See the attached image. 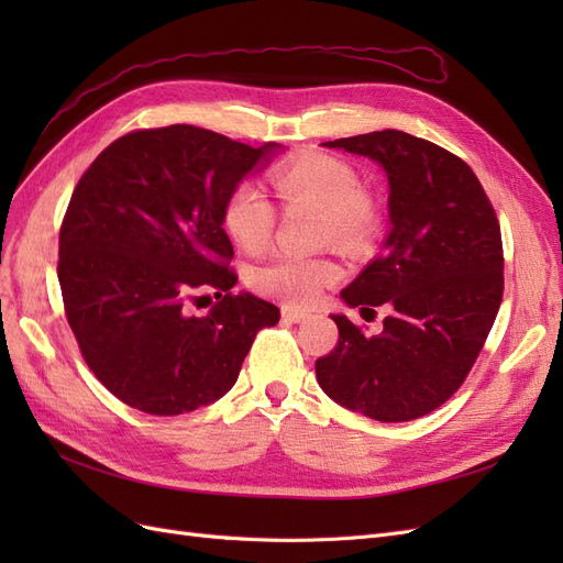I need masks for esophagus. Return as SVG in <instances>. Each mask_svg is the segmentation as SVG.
Segmentation results:
<instances>
[{"instance_id":"esophagus-1","label":"esophagus","mask_w":563,"mask_h":563,"mask_svg":"<svg viewBox=\"0 0 563 563\" xmlns=\"http://www.w3.org/2000/svg\"><path fill=\"white\" fill-rule=\"evenodd\" d=\"M308 317H310V312L298 310V308H291V305H284V308H282V319H284V321L298 323V321H305Z\"/></svg>"}]
</instances>
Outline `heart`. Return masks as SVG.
<instances>
[{
  "mask_svg": "<svg viewBox=\"0 0 563 563\" xmlns=\"http://www.w3.org/2000/svg\"><path fill=\"white\" fill-rule=\"evenodd\" d=\"M275 190L286 203H308L321 211L323 240L338 246H362L378 232L380 213L360 190L352 166L329 155H305L272 174ZM275 207L258 185L236 183L223 203V225L244 251H261L275 232ZM338 279V267L323 255L279 253L255 269L253 286L288 305L310 308L323 288Z\"/></svg>",
  "mask_w": 563,
  "mask_h": 563,
  "instance_id": "obj_1",
  "label": "heart"
}]
</instances>
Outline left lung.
I'll use <instances>...</instances> for the list:
<instances>
[{"mask_svg": "<svg viewBox=\"0 0 563 563\" xmlns=\"http://www.w3.org/2000/svg\"><path fill=\"white\" fill-rule=\"evenodd\" d=\"M323 145L371 157L387 174L385 251L340 296L362 312L387 305L389 317L366 335L333 314L338 343L317 360V380L373 420L422 418L465 383L503 302L496 209L463 159L411 133L385 129Z\"/></svg>", "mask_w": 563, "mask_h": 563, "instance_id": "8db88e82", "label": "left lung"}]
</instances>
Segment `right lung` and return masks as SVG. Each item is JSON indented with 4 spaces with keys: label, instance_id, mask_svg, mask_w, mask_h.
Here are the masks:
<instances>
[{
    "label": "right lung",
    "instance_id": "1",
    "mask_svg": "<svg viewBox=\"0 0 563 563\" xmlns=\"http://www.w3.org/2000/svg\"><path fill=\"white\" fill-rule=\"evenodd\" d=\"M277 143L251 147L190 124L139 129L79 178L60 225L58 282L84 362L112 395L180 416L232 389L279 308L232 294L223 203ZM207 290L209 316L184 308ZM203 297V296H202Z\"/></svg>",
    "mask_w": 563,
    "mask_h": 563
}]
</instances>
